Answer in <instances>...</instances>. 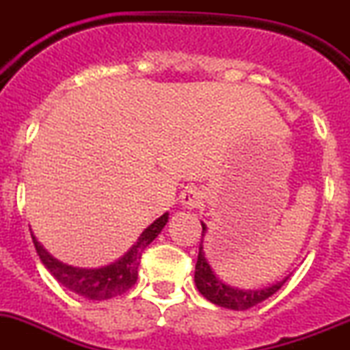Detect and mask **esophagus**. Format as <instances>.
<instances>
[{
    "label": "esophagus",
    "mask_w": 350,
    "mask_h": 350,
    "mask_svg": "<svg viewBox=\"0 0 350 350\" xmlns=\"http://www.w3.org/2000/svg\"><path fill=\"white\" fill-rule=\"evenodd\" d=\"M202 202H204V193L200 192L199 188L190 187L187 188V190H183V193H181V204H183V208L187 209L200 208Z\"/></svg>",
    "instance_id": "1"
}]
</instances>
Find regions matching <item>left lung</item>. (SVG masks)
<instances>
[{
    "label": "left lung",
    "mask_w": 350,
    "mask_h": 350,
    "mask_svg": "<svg viewBox=\"0 0 350 350\" xmlns=\"http://www.w3.org/2000/svg\"><path fill=\"white\" fill-rule=\"evenodd\" d=\"M200 226H202V236H204L206 226L204 224H200ZM285 280L278 282L271 287L254 288V291H243V288H234L230 285H226L221 280H218L215 273L211 271V267L204 257V252H202V241H200L196 264V285L199 293L215 305L230 310H248L273 296L285 284Z\"/></svg>",
    "instance_id": "8db88e82"
}]
</instances>
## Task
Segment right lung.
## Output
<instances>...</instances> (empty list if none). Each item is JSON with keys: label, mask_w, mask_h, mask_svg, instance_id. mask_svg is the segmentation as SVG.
<instances>
[{"label": "right lung", "mask_w": 350, "mask_h": 350, "mask_svg": "<svg viewBox=\"0 0 350 350\" xmlns=\"http://www.w3.org/2000/svg\"><path fill=\"white\" fill-rule=\"evenodd\" d=\"M167 218H169L167 213L157 218L141 234L137 243L118 262L98 267V269H83V267L66 266V264L51 257L40 243L36 241L33 234L31 238L36 254L40 255V260L45 264L49 271L53 273L57 282H62L70 291H74V293L81 294L84 297H90V299H109L112 296H120V294L126 293L137 282V269L142 252L160 234V230L167 224Z\"/></svg>", "instance_id": "1"}]
</instances>
